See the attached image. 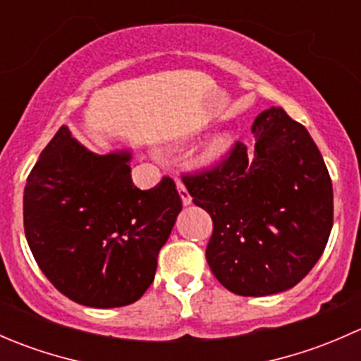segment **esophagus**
Returning a JSON list of instances; mask_svg holds the SVG:
<instances>
[{
  "mask_svg": "<svg viewBox=\"0 0 361 361\" xmlns=\"http://www.w3.org/2000/svg\"><path fill=\"white\" fill-rule=\"evenodd\" d=\"M178 192H180V197H181V202L185 204V206H188V204L192 202V195L188 194V190H187V187H185L183 183H178Z\"/></svg>",
  "mask_w": 361,
  "mask_h": 361,
  "instance_id": "1",
  "label": "esophagus"
}]
</instances>
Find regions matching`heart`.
Instances as JSON below:
<instances>
[{"instance_id":"1","label":"heart","mask_w":361,"mask_h":361,"mask_svg":"<svg viewBox=\"0 0 361 361\" xmlns=\"http://www.w3.org/2000/svg\"><path fill=\"white\" fill-rule=\"evenodd\" d=\"M225 148H227V140H216L211 145L209 150H207V155H209V157H216V155H220Z\"/></svg>"}]
</instances>
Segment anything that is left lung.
<instances>
[{
  "label": "left lung",
  "mask_w": 361,
  "mask_h": 361,
  "mask_svg": "<svg viewBox=\"0 0 361 361\" xmlns=\"http://www.w3.org/2000/svg\"><path fill=\"white\" fill-rule=\"evenodd\" d=\"M253 133V152L234 141L220 160L181 174L213 220L211 272L243 297L293 288L322 257L334 225L332 180L307 129L271 108Z\"/></svg>",
  "instance_id": "8db88e82"
}]
</instances>
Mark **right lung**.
Returning a JSON list of instances; mask_svg holds the SVG:
<instances>
[{"label": "right lung", "instance_id": "right-lung-1", "mask_svg": "<svg viewBox=\"0 0 361 361\" xmlns=\"http://www.w3.org/2000/svg\"><path fill=\"white\" fill-rule=\"evenodd\" d=\"M127 162L129 154H90L63 126L27 176V245L47 279L76 304L136 302L154 283L181 211L173 178L140 190Z\"/></svg>", "mask_w": 361, "mask_h": 361}]
</instances>
